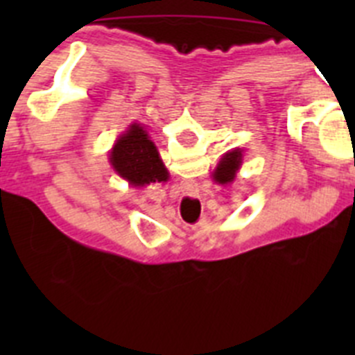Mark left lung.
Wrapping results in <instances>:
<instances>
[{
  "mask_svg": "<svg viewBox=\"0 0 355 355\" xmlns=\"http://www.w3.org/2000/svg\"><path fill=\"white\" fill-rule=\"evenodd\" d=\"M241 165V150H233V153H227V155L222 158V162L218 163V167H216L215 174V181L218 183H231L234 180V174L240 168Z\"/></svg>",
  "mask_w": 355,
  "mask_h": 355,
  "instance_id": "obj_1",
  "label": "left lung"
}]
</instances>
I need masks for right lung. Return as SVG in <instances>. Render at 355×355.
<instances>
[{
    "mask_svg": "<svg viewBox=\"0 0 355 355\" xmlns=\"http://www.w3.org/2000/svg\"><path fill=\"white\" fill-rule=\"evenodd\" d=\"M112 165L135 187L167 181V168L163 167L155 144L150 142L144 128L133 126L121 137L112 149Z\"/></svg>",
    "mask_w": 355,
    "mask_h": 355,
    "instance_id": "right-lung-1",
    "label": "right lung"
}]
</instances>
